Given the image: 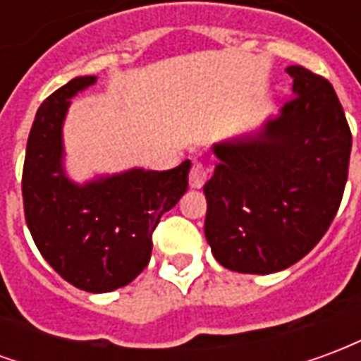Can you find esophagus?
<instances>
[{
  "label": "esophagus",
  "mask_w": 361,
  "mask_h": 361,
  "mask_svg": "<svg viewBox=\"0 0 361 361\" xmlns=\"http://www.w3.org/2000/svg\"><path fill=\"white\" fill-rule=\"evenodd\" d=\"M207 178H209L207 166L203 162H195L193 168H191V172H189V185L193 189H201L204 181H207Z\"/></svg>",
  "instance_id": "1"
}]
</instances>
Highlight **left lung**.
<instances>
[{"label": "left lung", "mask_w": 361, "mask_h": 361, "mask_svg": "<svg viewBox=\"0 0 361 361\" xmlns=\"http://www.w3.org/2000/svg\"><path fill=\"white\" fill-rule=\"evenodd\" d=\"M292 98L257 131L212 145L204 238L230 271L271 274L305 257L331 226L348 180L352 133L333 85L286 67Z\"/></svg>", "instance_id": "8db88e82"}]
</instances>
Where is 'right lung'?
Here are the masks:
<instances>
[{
    "label": "right lung",
    "mask_w": 361,
    "mask_h": 361,
    "mask_svg": "<svg viewBox=\"0 0 361 361\" xmlns=\"http://www.w3.org/2000/svg\"><path fill=\"white\" fill-rule=\"evenodd\" d=\"M85 75L36 111L23 168L25 219L36 247L61 279L85 292L126 286L149 265L160 216L188 191L191 162L166 172L131 168L77 183L66 172L63 121L71 98L94 85Z\"/></svg>",
    "instance_id": "1"
}]
</instances>
